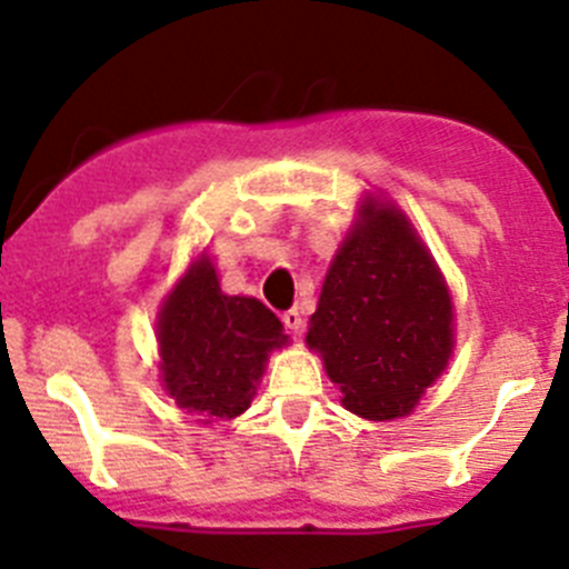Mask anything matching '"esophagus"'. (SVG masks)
Returning <instances> with one entry per match:
<instances>
[{
	"label": "esophagus",
	"instance_id": "obj_1",
	"mask_svg": "<svg viewBox=\"0 0 569 569\" xmlns=\"http://www.w3.org/2000/svg\"><path fill=\"white\" fill-rule=\"evenodd\" d=\"M302 311L300 309H289V311H283V326L289 328V331H302Z\"/></svg>",
	"mask_w": 569,
	"mask_h": 569
}]
</instances>
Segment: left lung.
Instances as JSON below:
<instances>
[{
	"mask_svg": "<svg viewBox=\"0 0 569 569\" xmlns=\"http://www.w3.org/2000/svg\"><path fill=\"white\" fill-rule=\"evenodd\" d=\"M306 342L322 353L345 410L370 421L412 412L446 368L452 300L396 207H362L328 269Z\"/></svg>",
	"mask_w": 569,
	"mask_h": 569,
	"instance_id": "left-lung-1",
	"label": "left lung"
}]
</instances>
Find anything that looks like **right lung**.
<instances>
[{
  "mask_svg": "<svg viewBox=\"0 0 569 569\" xmlns=\"http://www.w3.org/2000/svg\"><path fill=\"white\" fill-rule=\"evenodd\" d=\"M157 328L164 390L179 410L204 421L241 416L269 350L289 339L263 302L224 295L207 258L168 295Z\"/></svg>",
  "mask_w": 569,
  "mask_h": 569,
  "instance_id": "obj_1",
  "label": "right lung"
}]
</instances>
